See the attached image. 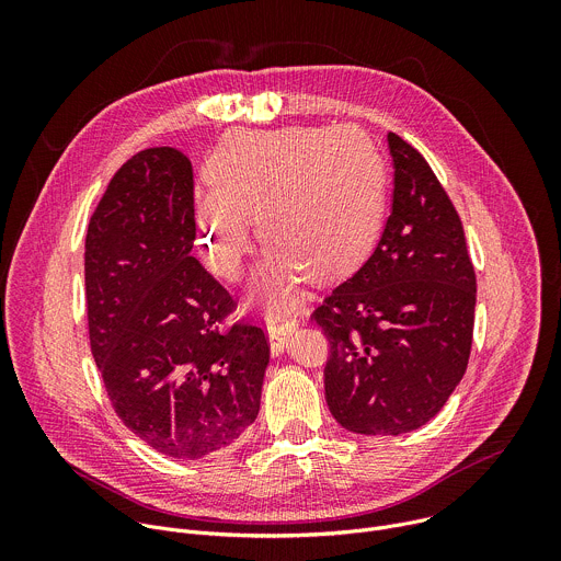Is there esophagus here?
<instances>
[{
	"label": "esophagus",
	"instance_id": "1",
	"mask_svg": "<svg viewBox=\"0 0 561 561\" xmlns=\"http://www.w3.org/2000/svg\"><path fill=\"white\" fill-rule=\"evenodd\" d=\"M295 327H297V319H295L290 312L273 310V312L268 314L266 333H268V340H271V351H273V355H282V353H284L286 340L290 337V333L295 331Z\"/></svg>",
	"mask_w": 561,
	"mask_h": 561
}]
</instances>
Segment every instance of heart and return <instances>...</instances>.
Wrapping results in <instances>:
<instances>
[{"label":"heart","instance_id":"obj_1","mask_svg":"<svg viewBox=\"0 0 561 561\" xmlns=\"http://www.w3.org/2000/svg\"><path fill=\"white\" fill-rule=\"evenodd\" d=\"M197 199L208 266L237 279L251 251L249 221L268 244L262 288L290 297L306 273L335 282L373 253L386 208V164L357 128H301L237 139L208 167Z\"/></svg>","mask_w":561,"mask_h":561}]
</instances>
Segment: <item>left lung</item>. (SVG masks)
I'll return each mask as SVG.
<instances>
[{
    "instance_id": "obj_1",
    "label": "left lung",
    "mask_w": 561,
    "mask_h": 561,
    "mask_svg": "<svg viewBox=\"0 0 561 561\" xmlns=\"http://www.w3.org/2000/svg\"><path fill=\"white\" fill-rule=\"evenodd\" d=\"M392 206L366 264L312 312L329 337L333 417L359 435L431 422L466 373L474 268L459 215L426 159L388 133Z\"/></svg>"
}]
</instances>
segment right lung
I'll list each match as a JSON object with an SVG mask.
<instances>
[{"instance_id":"1","label":"right lung","mask_w":561,"mask_h":561,"mask_svg":"<svg viewBox=\"0 0 561 561\" xmlns=\"http://www.w3.org/2000/svg\"><path fill=\"white\" fill-rule=\"evenodd\" d=\"M191 159L146 148L111 180L87 234L95 364L117 417L173 459L226 450L260 413L271 359L260 327L232 324L228 290L191 255Z\"/></svg>"}]
</instances>
